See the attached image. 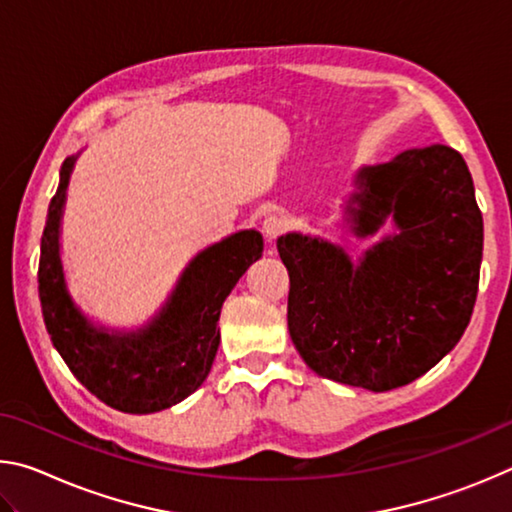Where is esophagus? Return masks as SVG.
<instances>
[{"label": "esophagus", "mask_w": 512, "mask_h": 512, "mask_svg": "<svg viewBox=\"0 0 512 512\" xmlns=\"http://www.w3.org/2000/svg\"><path fill=\"white\" fill-rule=\"evenodd\" d=\"M264 235H266V239L268 241H275L277 237L282 235L284 230H287V221L282 219V216H277V214H268L266 219H264Z\"/></svg>", "instance_id": "obj_1"}]
</instances>
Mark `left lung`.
I'll return each mask as SVG.
<instances>
[{
  "mask_svg": "<svg viewBox=\"0 0 512 512\" xmlns=\"http://www.w3.org/2000/svg\"><path fill=\"white\" fill-rule=\"evenodd\" d=\"M343 225L370 239L354 259L323 237L287 232L289 334L316 375L372 393L411 384L461 341L483 257V216L463 155L443 144L361 167Z\"/></svg>",
  "mask_w": 512,
  "mask_h": 512,
  "instance_id": "1",
  "label": "left lung"
}]
</instances>
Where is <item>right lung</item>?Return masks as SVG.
Segmentation results:
<instances>
[{"instance_id":"right-lung-1","label":"right lung","mask_w":512,"mask_h":512,"mask_svg":"<svg viewBox=\"0 0 512 512\" xmlns=\"http://www.w3.org/2000/svg\"><path fill=\"white\" fill-rule=\"evenodd\" d=\"M79 155H69L60 167L40 241L38 291L47 332L67 368L101 402L137 415L164 411L192 395L210 375L221 341L216 323L223 300L262 257V232L239 230L196 253L144 325H101L76 305L60 255L67 185Z\"/></svg>"}]
</instances>
